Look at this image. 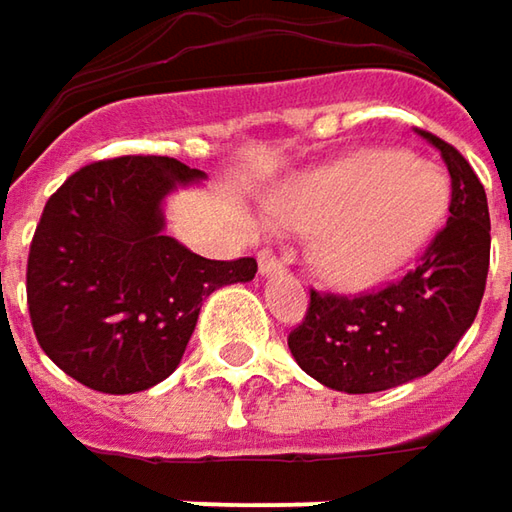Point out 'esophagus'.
I'll return each instance as SVG.
<instances>
[{"label":"esophagus","mask_w":512,"mask_h":512,"mask_svg":"<svg viewBox=\"0 0 512 512\" xmlns=\"http://www.w3.org/2000/svg\"><path fill=\"white\" fill-rule=\"evenodd\" d=\"M257 269H260V278H275V275H284V266L281 260L269 255V252H260L257 255Z\"/></svg>","instance_id":"obj_1"}]
</instances>
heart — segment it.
Returning <instances> with one entry per match:
<instances>
[{
  "instance_id": "1",
  "label": "heart",
  "mask_w": 512,
  "mask_h": 512,
  "mask_svg": "<svg viewBox=\"0 0 512 512\" xmlns=\"http://www.w3.org/2000/svg\"><path fill=\"white\" fill-rule=\"evenodd\" d=\"M449 176L400 150L371 147L307 173L269 199L289 231H316L310 263L336 289H368L400 272L443 223Z\"/></svg>"
}]
</instances>
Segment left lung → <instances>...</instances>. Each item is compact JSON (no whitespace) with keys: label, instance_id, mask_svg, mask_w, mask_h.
Returning a JSON list of instances; mask_svg holds the SVG:
<instances>
[{"label":"left lung","instance_id":"8db88e82","mask_svg":"<svg viewBox=\"0 0 512 512\" xmlns=\"http://www.w3.org/2000/svg\"><path fill=\"white\" fill-rule=\"evenodd\" d=\"M452 176L446 228L423 263L376 295H310L289 350L304 374L345 394H376L432 374L478 316L490 269L487 194L464 156L423 133Z\"/></svg>","mask_w":512,"mask_h":512}]
</instances>
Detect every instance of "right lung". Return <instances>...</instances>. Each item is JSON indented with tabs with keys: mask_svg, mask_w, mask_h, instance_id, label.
Instances as JSON below:
<instances>
[{
	"mask_svg": "<svg viewBox=\"0 0 512 512\" xmlns=\"http://www.w3.org/2000/svg\"><path fill=\"white\" fill-rule=\"evenodd\" d=\"M208 176L167 156L80 167L43 208L28 255L37 342L101 394L159 385L182 362L202 301L255 278V257L208 260L165 234V202Z\"/></svg>",
	"mask_w": 512,
	"mask_h": 512,
	"instance_id": "add662e5",
	"label": "right lung"
}]
</instances>
